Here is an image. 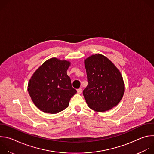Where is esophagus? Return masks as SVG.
Returning <instances> with one entry per match:
<instances>
[{
    "label": "esophagus",
    "mask_w": 154,
    "mask_h": 154,
    "mask_svg": "<svg viewBox=\"0 0 154 154\" xmlns=\"http://www.w3.org/2000/svg\"><path fill=\"white\" fill-rule=\"evenodd\" d=\"M77 93H78V94H81V93H82V90L81 88L78 89V90H77Z\"/></svg>",
    "instance_id": "obj_1"
}]
</instances>
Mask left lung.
I'll return each mask as SVG.
<instances>
[{"label":"left lung","mask_w":154,"mask_h":154,"mask_svg":"<svg viewBox=\"0 0 154 154\" xmlns=\"http://www.w3.org/2000/svg\"><path fill=\"white\" fill-rule=\"evenodd\" d=\"M88 85L83 91L91 109L104 112L116 106L124 93L120 71L108 58L97 54L85 60Z\"/></svg>","instance_id":"1"}]
</instances>
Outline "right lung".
Instances as JSON below:
<instances>
[{
	"label": "right lung",
	"instance_id": "obj_1",
	"mask_svg": "<svg viewBox=\"0 0 154 154\" xmlns=\"http://www.w3.org/2000/svg\"><path fill=\"white\" fill-rule=\"evenodd\" d=\"M70 64L68 61L52 58L44 63L30 78L29 94L35 106L44 113L55 114L63 111L77 93L67 75Z\"/></svg>",
	"mask_w": 154,
	"mask_h": 154
}]
</instances>
